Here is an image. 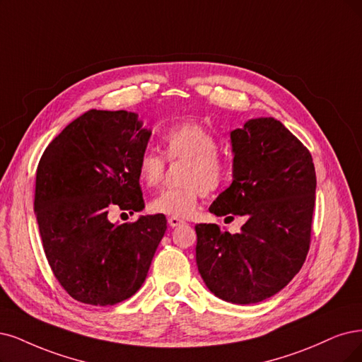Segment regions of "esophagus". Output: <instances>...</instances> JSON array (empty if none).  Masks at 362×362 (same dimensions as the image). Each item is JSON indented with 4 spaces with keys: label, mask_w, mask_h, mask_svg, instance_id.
<instances>
[{
    "label": "esophagus",
    "mask_w": 362,
    "mask_h": 362,
    "mask_svg": "<svg viewBox=\"0 0 362 362\" xmlns=\"http://www.w3.org/2000/svg\"><path fill=\"white\" fill-rule=\"evenodd\" d=\"M185 223V221L183 219H179V218H176V216H170L168 218V225L171 226V228H174V226H180V225H183Z\"/></svg>",
    "instance_id": "1"
}]
</instances>
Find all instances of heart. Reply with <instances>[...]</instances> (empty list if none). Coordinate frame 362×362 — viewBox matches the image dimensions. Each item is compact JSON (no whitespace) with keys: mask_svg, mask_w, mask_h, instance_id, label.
Wrapping results in <instances>:
<instances>
[{"mask_svg":"<svg viewBox=\"0 0 362 362\" xmlns=\"http://www.w3.org/2000/svg\"><path fill=\"white\" fill-rule=\"evenodd\" d=\"M218 149L215 134L202 124L188 120L170 127L163 136V153L168 163H185L179 174L182 185L156 195L149 210L176 218L191 216L203 192L210 195L219 191L228 179V163ZM165 168L163 156L146 151L137 160V179L146 188H156L164 179Z\"/></svg>","mask_w":362,"mask_h":362,"instance_id":"heart-1","label":"heart"}]
</instances>
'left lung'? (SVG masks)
<instances>
[{
  "instance_id": "8db88e82",
  "label": "left lung",
  "mask_w": 362,
  "mask_h": 362,
  "mask_svg": "<svg viewBox=\"0 0 362 362\" xmlns=\"http://www.w3.org/2000/svg\"><path fill=\"white\" fill-rule=\"evenodd\" d=\"M231 141L234 180L209 210L247 221L240 234L195 225L197 265L216 297L253 304L284 289L305 261L316 173L309 149L274 117L247 120Z\"/></svg>"
}]
</instances>
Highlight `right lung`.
Here are the masks:
<instances>
[{
  "mask_svg": "<svg viewBox=\"0 0 362 362\" xmlns=\"http://www.w3.org/2000/svg\"><path fill=\"white\" fill-rule=\"evenodd\" d=\"M137 117L89 110L40 158L34 210L43 249L53 276L80 303L113 305L132 297L167 230L164 215L109 221L115 210L144 207L137 160L151 131Z\"/></svg>",
  "mask_w": 362,
  "mask_h": 362,
  "instance_id": "add662e5",
  "label": "right lung"
}]
</instances>
